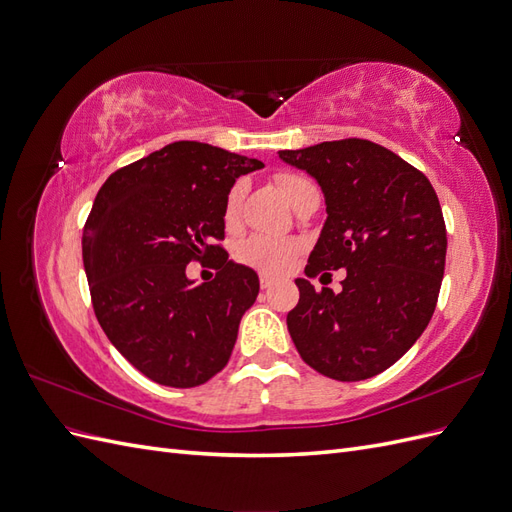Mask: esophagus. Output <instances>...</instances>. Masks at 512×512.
I'll return each instance as SVG.
<instances>
[{"mask_svg": "<svg viewBox=\"0 0 512 512\" xmlns=\"http://www.w3.org/2000/svg\"><path fill=\"white\" fill-rule=\"evenodd\" d=\"M271 284H273V280H271L269 275H260V288H262V290L271 288Z\"/></svg>", "mask_w": 512, "mask_h": 512, "instance_id": "1", "label": "esophagus"}]
</instances>
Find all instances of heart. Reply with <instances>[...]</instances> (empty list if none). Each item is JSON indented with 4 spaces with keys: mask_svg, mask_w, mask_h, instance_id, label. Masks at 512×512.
I'll list each match as a JSON object with an SVG mask.
<instances>
[{
    "mask_svg": "<svg viewBox=\"0 0 512 512\" xmlns=\"http://www.w3.org/2000/svg\"><path fill=\"white\" fill-rule=\"evenodd\" d=\"M275 181L284 190L286 198L292 205H297L299 198L305 192L316 190L312 179L297 173H280L275 177ZM241 200H243V185L235 183L228 190L226 203H224V222L228 228H235L239 224ZM299 254H301V243L292 237L252 235L237 247L239 262L265 275H282L294 265V260L299 258Z\"/></svg>",
    "mask_w": 512,
    "mask_h": 512,
    "instance_id": "obj_1",
    "label": "heart"
}]
</instances>
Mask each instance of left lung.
Wrapping results in <instances>:
<instances>
[{"label": "left lung", "instance_id": "left-lung-1", "mask_svg": "<svg viewBox=\"0 0 512 512\" xmlns=\"http://www.w3.org/2000/svg\"><path fill=\"white\" fill-rule=\"evenodd\" d=\"M280 158L316 177L329 218L305 275L346 269L342 292L297 280L288 331L318 374L356 382L404 356L429 324L446 262V224L421 170L365 138H342Z\"/></svg>", "mask_w": 512, "mask_h": 512}]
</instances>
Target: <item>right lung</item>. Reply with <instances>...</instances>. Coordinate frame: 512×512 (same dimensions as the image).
<instances>
[{"label": "right lung", "instance_id": "add662e5", "mask_svg": "<svg viewBox=\"0 0 512 512\" xmlns=\"http://www.w3.org/2000/svg\"><path fill=\"white\" fill-rule=\"evenodd\" d=\"M265 164L177 141L104 181L83 228L91 305L111 344L149 380L192 389L230 359L258 275L230 260L224 203L237 177ZM219 271L196 287L190 261Z\"/></svg>", "mask_w": 512, "mask_h": 512}]
</instances>
